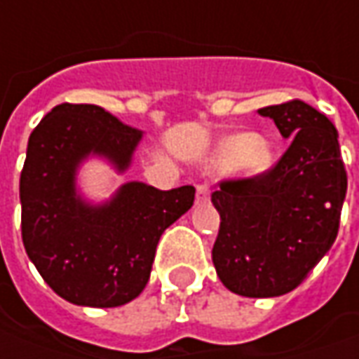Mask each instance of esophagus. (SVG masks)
Segmentation results:
<instances>
[{"mask_svg":"<svg viewBox=\"0 0 359 359\" xmlns=\"http://www.w3.org/2000/svg\"><path fill=\"white\" fill-rule=\"evenodd\" d=\"M208 196H210V187L206 182L196 184V203H206Z\"/></svg>","mask_w":359,"mask_h":359,"instance_id":"obj_1","label":"esophagus"}]
</instances>
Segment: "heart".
I'll return each instance as SVG.
<instances>
[{"label":"heart","mask_w":359,"mask_h":359,"mask_svg":"<svg viewBox=\"0 0 359 359\" xmlns=\"http://www.w3.org/2000/svg\"><path fill=\"white\" fill-rule=\"evenodd\" d=\"M220 153L224 158H242V163L250 170H260L270 161V149L262 139L250 133L232 135L222 142Z\"/></svg>","instance_id":"1"}]
</instances>
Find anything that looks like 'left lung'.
<instances>
[{
    "instance_id": "1",
    "label": "left lung",
    "mask_w": 359,
    "mask_h": 359,
    "mask_svg": "<svg viewBox=\"0 0 359 359\" xmlns=\"http://www.w3.org/2000/svg\"><path fill=\"white\" fill-rule=\"evenodd\" d=\"M290 147L276 165L220 180L212 204L220 229L212 262L234 294L274 298L298 288L340 229L348 175L332 121L300 99L258 109Z\"/></svg>"
}]
</instances>
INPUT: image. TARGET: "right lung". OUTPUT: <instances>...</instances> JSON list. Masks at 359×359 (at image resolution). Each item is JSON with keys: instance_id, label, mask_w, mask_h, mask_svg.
<instances>
[{"instance_id": "right-lung-1", "label": "right lung", "mask_w": 359, "mask_h": 359, "mask_svg": "<svg viewBox=\"0 0 359 359\" xmlns=\"http://www.w3.org/2000/svg\"><path fill=\"white\" fill-rule=\"evenodd\" d=\"M141 141L97 105L61 103L33 129L19 179L21 238L49 288L63 300L115 308L147 286L156 244L194 203V187L158 191L127 182L111 203L89 206L75 194V170L95 155L118 170Z\"/></svg>"}]
</instances>
